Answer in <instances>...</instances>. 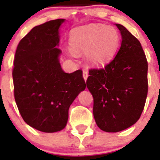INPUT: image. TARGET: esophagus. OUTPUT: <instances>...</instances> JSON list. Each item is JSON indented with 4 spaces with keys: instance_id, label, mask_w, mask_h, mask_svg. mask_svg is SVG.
<instances>
[{
    "instance_id": "34e87169",
    "label": "esophagus",
    "mask_w": 160,
    "mask_h": 160,
    "mask_svg": "<svg viewBox=\"0 0 160 160\" xmlns=\"http://www.w3.org/2000/svg\"><path fill=\"white\" fill-rule=\"evenodd\" d=\"M82 73H83V78H84L85 82H86V81H87V78H88V72H87L86 70H83Z\"/></svg>"
}]
</instances>
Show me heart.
<instances>
[{"label":"heart","instance_id":"obj_1","mask_svg":"<svg viewBox=\"0 0 160 160\" xmlns=\"http://www.w3.org/2000/svg\"><path fill=\"white\" fill-rule=\"evenodd\" d=\"M120 37L112 26L90 24L73 29L70 45L74 53L87 52V59L92 66H101L111 60L118 50Z\"/></svg>","mask_w":160,"mask_h":160}]
</instances>
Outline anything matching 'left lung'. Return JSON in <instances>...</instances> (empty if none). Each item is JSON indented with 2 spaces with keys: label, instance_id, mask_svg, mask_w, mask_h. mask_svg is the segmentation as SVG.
<instances>
[{
  "label": "left lung",
  "instance_id": "obj_1",
  "mask_svg": "<svg viewBox=\"0 0 160 160\" xmlns=\"http://www.w3.org/2000/svg\"><path fill=\"white\" fill-rule=\"evenodd\" d=\"M122 42L116 56L103 69H91L87 86L94 98L98 127L118 132L140 118L148 95V62L139 41L120 24Z\"/></svg>",
  "mask_w": 160,
  "mask_h": 160
}]
</instances>
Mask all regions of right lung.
<instances>
[{"label": "right lung", "mask_w": 160, "mask_h": 160, "mask_svg": "<svg viewBox=\"0 0 160 160\" xmlns=\"http://www.w3.org/2000/svg\"><path fill=\"white\" fill-rule=\"evenodd\" d=\"M65 19L32 28L17 48L12 79L14 98L24 121L46 133L66 128L69 108L86 89L82 71L62 69L59 29Z\"/></svg>", "instance_id": "1"}]
</instances>
